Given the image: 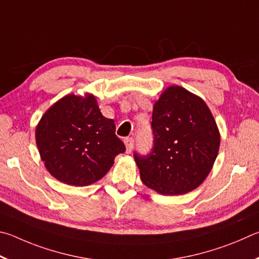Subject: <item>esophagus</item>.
Masks as SVG:
<instances>
[{"label": "esophagus", "instance_id": "34e87169", "mask_svg": "<svg viewBox=\"0 0 259 259\" xmlns=\"http://www.w3.org/2000/svg\"><path fill=\"white\" fill-rule=\"evenodd\" d=\"M124 143H125V147H126V152L130 153L131 151L133 150L134 140L132 138H126V139H124Z\"/></svg>", "mask_w": 259, "mask_h": 259}]
</instances>
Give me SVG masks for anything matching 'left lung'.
<instances>
[{
  "label": "left lung",
  "instance_id": "left-lung-1",
  "mask_svg": "<svg viewBox=\"0 0 259 259\" xmlns=\"http://www.w3.org/2000/svg\"><path fill=\"white\" fill-rule=\"evenodd\" d=\"M150 155L135 153L144 185L164 196H179L197 189L214 166L221 135L203 100L173 85L155 102Z\"/></svg>",
  "mask_w": 259,
  "mask_h": 259
}]
</instances>
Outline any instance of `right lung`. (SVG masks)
<instances>
[{"mask_svg":"<svg viewBox=\"0 0 259 259\" xmlns=\"http://www.w3.org/2000/svg\"><path fill=\"white\" fill-rule=\"evenodd\" d=\"M93 94H68L50 107L35 131L45 168L60 182L86 187L101 180L125 146Z\"/></svg>","mask_w":259,"mask_h":259,"instance_id":"obj_1","label":"right lung"}]
</instances>
